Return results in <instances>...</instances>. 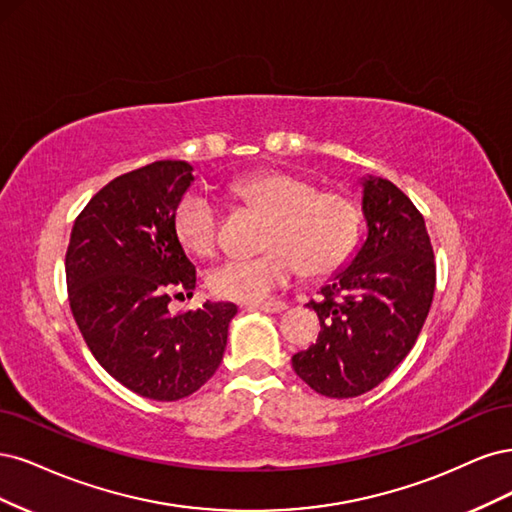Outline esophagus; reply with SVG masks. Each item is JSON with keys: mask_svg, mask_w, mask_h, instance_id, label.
Listing matches in <instances>:
<instances>
[{"mask_svg": "<svg viewBox=\"0 0 512 512\" xmlns=\"http://www.w3.org/2000/svg\"><path fill=\"white\" fill-rule=\"evenodd\" d=\"M257 310H263V312H272V315H278V312L287 310V304L285 302H266V304H257L253 306Z\"/></svg>", "mask_w": 512, "mask_h": 512, "instance_id": "esophagus-1", "label": "esophagus"}]
</instances>
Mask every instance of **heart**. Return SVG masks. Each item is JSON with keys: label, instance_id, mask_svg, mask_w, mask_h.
Returning a JSON list of instances; mask_svg holds the SVG:
<instances>
[{"label": "heart", "instance_id": "1", "mask_svg": "<svg viewBox=\"0 0 512 512\" xmlns=\"http://www.w3.org/2000/svg\"><path fill=\"white\" fill-rule=\"evenodd\" d=\"M240 200L270 214L263 236L266 253L232 255L208 272V287L219 298L257 304L298 278L336 270L351 255L359 212L349 197L317 191L315 183L289 172H255L229 183ZM219 206L206 193L191 191L178 202L174 232L185 249L208 257L219 244Z\"/></svg>", "mask_w": 512, "mask_h": 512}]
</instances>
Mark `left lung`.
<instances>
[{"mask_svg":"<svg viewBox=\"0 0 512 512\" xmlns=\"http://www.w3.org/2000/svg\"><path fill=\"white\" fill-rule=\"evenodd\" d=\"M366 240L349 266L308 302L321 332L291 364L327 398H355L381 385L410 353L430 312L436 263L425 221L391 180L361 178Z\"/></svg>","mask_w":512,"mask_h":512,"instance_id":"8db88e82","label":"left lung"}]
</instances>
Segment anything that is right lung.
Here are the masks:
<instances>
[{
    "instance_id": "add662e5",
    "label": "right lung",
    "mask_w": 512,
    "mask_h": 512,
    "mask_svg": "<svg viewBox=\"0 0 512 512\" xmlns=\"http://www.w3.org/2000/svg\"><path fill=\"white\" fill-rule=\"evenodd\" d=\"M193 183L187 161H155L117 176L74 221L65 278L70 308L100 366L148 400L174 402L217 372L236 317L232 302L170 315L195 289V266L174 232Z\"/></svg>"
}]
</instances>
